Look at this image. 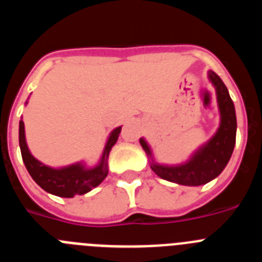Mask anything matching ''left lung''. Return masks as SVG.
I'll return each mask as SVG.
<instances>
[{
  "label": "left lung",
  "mask_w": 262,
  "mask_h": 262,
  "mask_svg": "<svg viewBox=\"0 0 262 262\" xmlns=\"http://www.w3.org/2000/svg\"><path fill=\"white\" fill-rule=\"evenodd\" d=\"M207 77L215 88L221 123L212 138L194 151L185 163L176 165L157 163L152 154L151 145L144 138L139 139L148 159L151 160L149 165L152 170L160 178L169 182L185 186H201L207 184L223 172L232 156L237 128L235 105L222 78L212 71L207 72Z\"/></svg>",
  "instance_id": "left-lung-1"
}]
</instances>
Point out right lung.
<instances>
[{"label":"right lung","mask_w":262,"mask_h":262,"mask_svg":"<svg viewBox=\"0 0 262 262\" xmlns=\"http://www.w3.org/2000/svg\"><path fill=\"white\" fill-rule=\"evenodd\" d=\"M27 105V101H26ZM122 126L117 127L110 133L105 143L102 155L94 166H88L85 161L71 164L60 168H52L32 156L26 143L25 123L19 120V147L23 163L32 180L47 193L62 198H73L89 193L92 189L98 186L108 173V155L119 138Z\"/></svg>","instance_id":"add662e5"}]
</instances>
